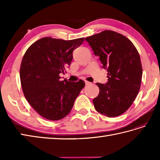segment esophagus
Listing matches in <instances>:
<instances>
[{
    "mask_svg": "<svg viewBox=\"0 0 160 160\" xmlns=\"http://www.w3.org/2000/svg\"><path fill=\"white\" fill-rule=\"evenodd\" d=\"M85 84L86 85H89V84H91V82H88V81H85Z\"/></svg>",
    "mask_w": 160,
    "mask_h": 160,
    "instance_id": "34e87169",
    "label": "esophagus"
}]
</instances>
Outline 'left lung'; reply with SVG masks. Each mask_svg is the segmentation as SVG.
Masks as SVG:
<instances>
[{
	"instance_id": "left-lung-1",
	"label": "left lung",
	"mask_w": 160,
	"mask_h": 160,
	"mask_svg": "<svg viewBox=\"0 0 160 160\" xmlns=\"http://www.w3.org/2000/svg\"><path fill=\"white\" fill-rule=\"evenodd\" d=\"M85 40L108 72L107 84L96 83L100 92L93 100L94 107L98 113L109 118L122 115L131 106L140 89V54L130 40L111 30Z\"/></svg>"
}]
</instances>
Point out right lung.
Listing matches in <instances>:
<instances>
[{
  "mask_svg": "<svg viewBox=\"0 0 160 160\" xmlns=\"http://www.w3.org/2000/svg\"><path fill=\"white\" fill-rule=\"evenodd\" d=\"M84 38L64 40L45 37L33 42L24 54L20 78L24 96L37 113L49 120L66 117L85 83L61 81L73 59V51Z\"/></svg>",
  "mask_w": 160,
  "mask_h": 160,
  "instance_id": "1",
  "label": "right lung"
}]
</instances>
